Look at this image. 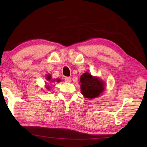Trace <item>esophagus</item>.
Wrapping results in <instances>:
<instances>
[{"instance_id":"obj_1","label":"esophagus","mask_w":147,"mask_h":147,"mask_svg":"<svg viewBox=\"0 0 147 147\" xmlns=\"http://www.w3.org/2000/svg\"><path fill=\"white\" fill-rule=\"evenodd\" d=\"M64 79H65V80L67 82H70L71 81V77L66 76V77H65Z\"/></svg>"}]
</instances>
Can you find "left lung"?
<instances>
[{"mask_svg":"<svg viewBox=\"0 0 147 147\" xmlns=\"http://www.w3.org/2000/svg\"><path fill=\"white\" fill-rule=\"evenodd\" d=\"M81 93L86 98L97 97L104 90V83L96 77H93L91 74L86 73L80 76Z\"/></svg>","mask_w":147,"mask_h":147,"instance_id":"8db88e82","label":"left lung"}]
</instances>
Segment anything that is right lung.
<instances>
[{
    "mask_svg": "<svg viewBox=\"0 0 147 147\" xmlns=\"http://www.w3.org/2000/svg\"><path fill=\"white\" fill-rule=\"evenodd\" d=\"M51 75H48V76H47V80H51Z\"/></svg>",
    "mask_w": 147,
    "mask_h": 147,
    "instance_id": "1",
    "label": "right lung"
}]
</instances>
